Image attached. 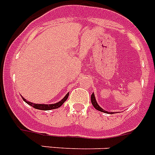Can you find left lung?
Segmentation results:
<instances>
[{
    "label": "left lung",
    "mask_w": 155,
    "mask_h": 155,
    "mask_svg": "<svg viewBox=\"0 0 155 155\" xmlns=\"http://www.w3.org/2000/svg\"><path fill=\"white\" fill-rule=\"evenodd\" d=\"M91 101H92V105H93V107H94L96 109L101 111V112H103V113H108V112H107V111H105V110H104L103 108H101L99 105H98L97 102L96 101V98H95V96L93 93H92V96H91Z\"/></svg>",
    "instance_id": "obj_1"
}]
</instances>
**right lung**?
Masks as SVG:
<instances>
[{
	"label": "right lung",
	"instance_id": "add662e5",
	"mask_svg": "<svg viewBox=\"0 0 155 155\" xmlns=\"http://www.w3.org/2000/svg\"><path fill=\"white\" fill-rule=\"evenodd\" d=\"M68 96H69V93H68V94L66 95L65 97H64V98H63L62 101H60L58 102V103L53 104H33L30 101H27L25 99H24L23 97L22 99L25 103H27L28 104H30V106H32L33 108H36V109H40V110H51V109H54V108H59V107L67 101Z\"/></svg>",
	"mask_w": 155,
	"mask_h": 155
}]
</instances>
